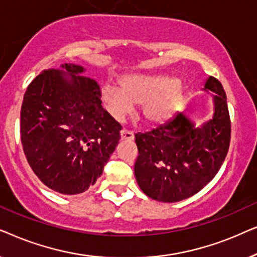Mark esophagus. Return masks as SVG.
<instances>
[{
	"label": "esophagus",
	"instance_id": "1",
	"mask_svg": "<svg viewBox=\"0 0 257 257\" xmlns=\"http://www.w3.org/2000/svg\"><path fill=\"white\" fill-rule=\"evenodd\" d=\"M120 138L121 140H126V142H132V140L135 139V136H133L132 132L127 131V130H121Z\"/></svg>",
	"mask_w": 257,
	"mask_h": 257
}]
</instances>
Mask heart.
<instances>
[{
	"instance_id": "heart-1",
	"label": "heart",
	"mask_w": 257,
	"mask_h": 257,
	"mask_svg": "<svg viewBox=\"0 0 257 257\" xmlns=\"http://www.w3.org/2000/svg\"><path fill=\"white\" fill-rule=\"evenodd\" d=\"M101 99L115 120L131 113L135 104L142 105V114L151 125L171 120L185 99V89L175 77L167 75H127L120 87L106 84L101 87Z\"/></svg>"
}]
</instances>
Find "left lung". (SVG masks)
Masks as SVG:
<instances>
[{
    "instance_id": "8db88e82",
    "label": "left lung",
    "mask_w": 257,
    "mask_h": 257,
    "mask_svg": "<svg viewBox=\"0 0 257 257\" xmlns=\"http://www.w3.org/2000/svg\"><path fill=\"white\" fill-rule=\"evenodd\" d=\"M213 98L212 117L196 126L184 112L151 132L137 133L135 175L151 199L177 202L194 195L219 172L230 142L227 97L214 77L205 82Z\"/></svg>"
}]
</instances>
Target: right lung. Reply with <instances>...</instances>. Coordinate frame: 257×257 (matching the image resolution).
I'll use <instances>...</instances> for the list:
<instances>
[{
    "mask_svg": "<svg viewBox=\"0 0 257 257\" xmlns=\"http://www.w3.org/2000/svg\"><path fill=\"white\" fill-rule=\"evenodd\" d=\"M82 65L44 70L24 93L21 140L31 170L49 188L79 194L96 184L121 126L101 106L100 87Z\"/></svg>",
    "mask_w": 257,
    "mask_h": 257,
    "instance_id": "1",
    "label": "right lung"
}]
</instances>
